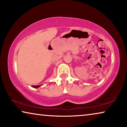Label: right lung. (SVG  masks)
Returning <instances> with one entry per match:
<instances>
[{"label":"right lung","instance_id":"1","mask_svg":"<svg viewBox=\"0 0 127 127\" xmlns=\"http://www.w3.org/2000/svg\"><path fill=\"white\" fill-rule=\"evenodd\" d=\"M40 86H32V87H34V88H37V87H40Z\"/></svg>","mask_w":127,"mask_h":127}]
</instances>
